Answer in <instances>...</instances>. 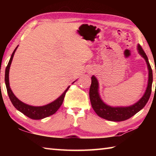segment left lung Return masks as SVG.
Segmentation results:
<instances>
[{"label": "left lung", "mask_w": 156, "mask_h": 156, "mask_svg": "<svg viewBox=\"0 0 156 156\" xmlns=\"http://www.w3.org/2000/svg\"><path fill=\"white\" fill-rule=\"evenodd\" d=\"M138 49L141 56L146 60L148 69H149V81H148V86L144 95L138 102L132 106L126 107H109L105 105L100 99L98 91V83L96 77L93 76L91 77V84L89 89V98H90L92 108L100 117L108 120L115 121V122L126 120L135 115L139 111H140L147 103L151 94L153 82L152 69L148 60L146 54L140 44L138 45Z\"/></svg>", "instance_id": "left-lung-1"}]
</instances>
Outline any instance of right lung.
I'll return each mask as SVG.
<instances>
[{
  "label": "right lung",
  "instance_id": "right-lung-1",
  "mask_svg": "<svg viewBox=\"0 0 156 156\" xmlns=\"http://www.w3.org/2000/svg\"><path fill=\"white\" fill-rule=\"evenodd\" d=\"M17 47L18 46L16 47L14 51H13L12 56L10 58V60L8 62V65H7L6 69H5V84H6L7 94H8L9 98L10 100H11L12 103L15 107L16 109L19 111L21 113H23V114L25 115L26 116H27V117L31 118V119L41 120L46 117H48L49 115H53L54 113L57 112L58 109L62 105L63 100H64L65 98L66 92L67 91L69 88V87L66 89L64 93H63L57 100H56L54 102H52L51 103L44 105V106L43 107L30 106V105H26L25 103H23V102H21L20 100H18L17 98L14 96V94H13L12 89H10L9 83V72L10 65H11L13 57H14V53L16 51V50Z\"/></svg>",
  "mask_w": 156,
  "mask_h": 156
}]
</instances>
